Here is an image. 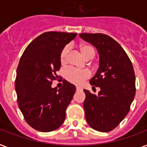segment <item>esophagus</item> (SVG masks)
Returning a JSON list of instances; mask_svg holds the SVG:
<instances>
[{"label":"esophagus","instance_id":"1","mask_svg":"<svg viewBox=\"0 0 147 147\" xmlns=\"http://www.w3.org/2000/svg\"><path fill=\"white\" fill-rule=\"evenodd\" d=\"M82 88L79 87V86H76V90H82Z\"/></svg>","mask_w":147,"mask_h":147}]
</instances>
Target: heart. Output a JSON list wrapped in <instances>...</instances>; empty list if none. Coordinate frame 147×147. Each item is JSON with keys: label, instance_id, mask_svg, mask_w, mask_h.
Here are the masks:
<instances>
[{"label": "heart", "instance_id": "1", "mask_svg": "<svg viewBox=\"0 0 147 147\" xmlns=\"http://www.w3.org/2000/svg\"><path fill=\"white\" fill-rule=\"evenodd\" d=\"M80 51L82 55L86 59H92L95 55V51L92 46L86 44L80 45ZM69 51V47H65L60 53V63L65 64L67 62L68 53ZM90 71L87 69H78L76 68H69L65 71V78L68 82L75 84H82L86 79L90 78Z\"/></svg>", "mask_w": 147, "mask_h": 147}]
</instances>
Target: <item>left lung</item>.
<instances>
[{
	"label": "left lung",
	"instance_id": "obj_1",
	"mask_svg": "<svg viewBox=\"0 0 147 147\" xmlns=\"http://www.w3.org/2000/svg\"><path fill=\"white\" fill-rule=\"evenodd\" d=\"M79 36L94 45L100 55L98 69L90 84L100 90L96 96L84 90L86 120L93 129L110 131L127 115L135 96L133 65L121 45L110 36L101 33Z\"/></svg>",
	"mask_w": 147,
	"mask_h": 147
}]
</instances>
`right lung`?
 I'll return each mask as SVG.
<instances>
[{
	"instance_id": "add662e5",
	"label": "right lung",
	"mask_w": 147,
	"mask_h": 147,
	"mask_svg": "<svg viewBox=\"0 0 147 147\" xmlns=\"http://www.w3.org/2000/svg\"><path fill=\"white\" fill-rule=\"evenodd\" d=\"M76 35L45 32L32 40L20 58L15 81L18 105L26 122L38 131H53L65 121L76 86L65 80L59 89L51 84L58 78L63 49Z\"/></svg>"
}]
</instances>
